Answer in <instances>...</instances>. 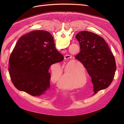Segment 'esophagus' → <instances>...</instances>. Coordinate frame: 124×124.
Instances as JSON below:
<instances>
[{
    "label": "esophagus",
    "instance_id": "esophagus-1",
    "mask_svg": "<svg viewBox=\"0 0 124 124\" xmlns=\"http://www.w3.org/2000/svg\"><path fill=\"white\" fill-rule=\"evenodd\" d=\"M71 57V55H66L64 56V59L65 60H68Z\"/></svg>",
    "mask_w": 124,
    "mask_h": 124
}]
</instances>
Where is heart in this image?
Returning <instances> with one entry per match:
<instances>
[{
  "label": "heart",
  "mask_w": 124,
  "mask_h": 124,
  "mask_svg": "<svg viewBox=\"0 0 124 124\" xmlns=\"http://www.w3.org/2000/svg\"><path fill=\"white\" fill-rule=\"evenodd\" d=\"M76 67V65L74 63L71 64V65L69 64L65 65L63 78L62 70L60 67L52 68L51 76V80L56 83L57 86H60H60L65 89H73L77 88L78 84L76 79L80 80L82 75L78 72ZM83 68L84 69L83 67ZM83 75L84 78L86 79L87 74L85 71H83Z\"/></svg>",
  "instance_id": "obj_1"
}]
</instances>
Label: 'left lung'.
<instances>
[{
  "instance_id": "1",
  "label": "left lung",
  "mask_w": 124,
  "mask_h": 124,
  "mask_svg": "<svg viewBox=\"0 0 124 124\" xmlns=\"http://www.w3.org/2000/svg\"><path fill=\"white\" fill-rule=\"evenodd\" d=\"M75 37L80 51L75 58L92 77L95 94L108 87L113 80L116 68L114 56L105 40L93 32L81 31Z\"/></svg>"
}]
</instances>
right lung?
<instances>
[{"instance_id": "1", "label": "right lung", "mask_w": 124, "mask_h": 124, "mask_svg": "<svg viewBox=\"0 0 124 124\" xmlns=\"http://www.w3.org/2000/svg\"><path fill=\"white\" fill-rule=\"evenodd\" d=\"M63 59L49 32L31 31L19 38L10 56V79L18 90L40 95L50 86V66Z\"/></svg>"}]
</instances>
